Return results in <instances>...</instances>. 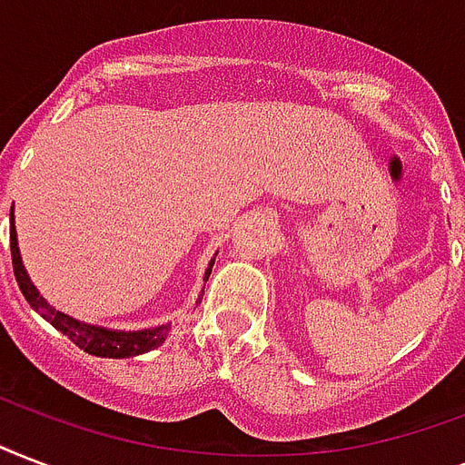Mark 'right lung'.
Listing matches in <instances>:
<instances>
[{
    "label": "right lung",
    "mask_w": 465,
    "mask_h": 465,
    "mask_svg": "<svg viewBox=\"0 0 465 465\" xmlns=\"http://www.w3.org/2000/svg\"><path fill=\"white\" fill-rule=\"evenodd\" d=\"M11 265H14V275H16L18 290L24 292L25 302L38 311L40 316L45 318L47 323L54 325L57 331L64 332L76 347H82L84 352L96 354V357H113V360H123V357H137V354H144L149 350H154L163 342L171 323L159 325V328H147V331H130V332H118V331H105V328H98V325H86L79 323L74 318L64 316L62 311L53 309L47 304L45 299L40 297L38 290L33 287L28 275H25L24 262H21V253H18L16 243V229H14V214H11ZM212 265L214 261H210V268L204 272V282L212 272Z\"/></svg>",
    "instance_id": "1"
}]
</instances>
